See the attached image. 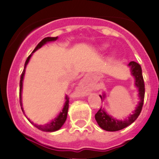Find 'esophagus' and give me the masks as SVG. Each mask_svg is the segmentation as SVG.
Wrapping results in <instances>:
<instances>
[{
  "instance_id": "1",
  "label": "esophagus",
  "mask_w": 159,
  "mask_h": 159,
  "mask_svg": "<svg viewBox=\"0 0 159 159\" xmlns=\"http://www.w3.org/2000/svg\"><path fill=\"white\" fill-rule=\"evenodd\" d=\"M79 87L81 89H82L83 91H85V93H87L89 91V81L87 78H83L79 83Z\"/></svg>"
}]
</instances>
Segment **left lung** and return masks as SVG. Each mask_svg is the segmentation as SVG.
<instances>
[{
    "instance_id": "1",
    "label": "left lung",
    "mask_w": 159,
    "mask_h": 159,
    "mask_svg": "<svg viewBox=\"0 0 159 159\" xmlns=\"http://www.w3.org/2000/svg\"><path fill=\"white\" fill-rule=\"evenodd\" d=\"M128 66L131 70V74L135 78V85L138 89V96L139 97V101L138 105L135 108L132 114H130L129 116L124 120H117L113 118L111 116L108 115L104 108L101 107L95 115V119L100 128L108 131H116L125 128L129 126L138 118L143 108L145 95V85H144L143 78L142 68L139 63L135 62H131L128 64ZM101 101H104L105 98V93L100 95Z\"/></svg>"
}]
</instances>
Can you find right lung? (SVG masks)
I'll list each match as a JSON object with an SVG mask.
<instances>
[{
	"instance_id": "obj_1",
	"label": "right lung",
	"mask_w": 159,
	"mask_h": 159,
	"mask_svg": "<svg viewBox=\"0 0 159 159\" xmlns=\"http://www.w3.org/2000/svg\"><path fill=\"white\" fill-rule=\"evenodd\" d=\"M58 39V37H46L43 39L41 42H39V43L36 46V48H35L32 53H31V55L28 57L27 58L26 62H25V64H24V70H23L22 74H21L20 77V106H21V109H22L23 112L24 113V109H23V104H22V89H23V80H24V74H25V69H26V66L28 65V63L29 62V60L31 58V57L33 55V53L35 52L38 49H39L40 48H42L44 44H46L48 42H52V41H55ZM65 104H64L63 108L62 109V111H60V113L58 114V116L55 117L48 124H46L44 125H38V124H34L32 121H31L29 119H28V120L31 122V124H33L35 126V128H37L38 129L41 130L43 131H48V132H53V131H58L59 130L60 128H62V125L64 124V123L66 122L67 118V112H68V108H69V97L66 96L65 97Z\"/></svg>"
}]
</instances>
